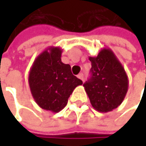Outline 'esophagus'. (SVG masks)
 Segmentation results:
<instances>
[{
    "mask_svg": "<svg viewBox=\"0 0 146 146\" xmlns=\"http://www.w3.org/2000/svg\"><path fill=\"white\" fill-rule=\"evenodd\" d=\"M78 78H79L80 80H81L82 81H84V74H82V73L79 74V75H78Z\"/></svg>",
    "mask_w": 146,
    "mask_h": 146,
    "instance_id": "esophagus-1",
    "label": "esophagus"
}]
</instances>
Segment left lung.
I'll list each match as a JSON object with an SVG mask.
<instances>
[{
  "label": "left lung",
  "instance_id": "8db88e82",
  "mask_svg": "<svg viewBox=\"0 0 146 146\" xmlns=\"http://www.w3.org/2000/svg\"><path fill=\"white\" fill-rule=\"evenodd\" d=\"M91 77L84 84L94 109L112 111L123 102L128 89V78L123 66L110 48H102L97 57H89Z\"/></svg>",
  "mask_w": 146,
  "mask_h": 146
}]
</instances>
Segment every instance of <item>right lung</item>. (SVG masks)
I'll list each match as a JSON object with an SVG mask.
<instances>
[{"label":"right lung","instance_id":"right-lung-1","mask_svg":"<svg viewBox=\"0 0 146 146\" xmlns=\"http://www.w3.org/2000/svg\"><path fill=\"white\" fill-rule=\"evenodd\" d=\"M62 48L48 47L37 56L31 66L28 83L31 95L44 110L58 113L82 80L73 76L69 64L62 62Z\"/></svg>","mask_w":146,"mask_h":146}]
</instances>
